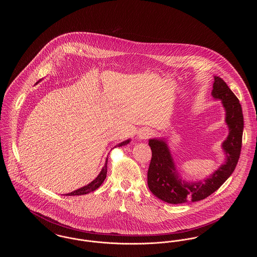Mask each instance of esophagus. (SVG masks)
<instances>
[{"label": "esophagus", "mask_w": 257, "mask_h": 257, "mask_svg": "<svg viewBox=\"0 0 257 257\" xmlns=\"http://www.w3.org/2000/svg\"><path fill=\"white\" fill-rule=\"evenodd\" d=\"M153 135V131L151 129H144L139 133V139L141 140H147L149 137Z\"/></svg>", "instance_id": "obj_1"}]
</instances>
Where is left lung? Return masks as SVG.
Segmentation results:
<instances>
[{"label": "left lung", "instance_id": "left-lung-1", "mask_svg": "<svg viewBox=\"0 0 257 257\" xmlns=\"http://www.w3.org/2000/svg\"><path fill=\"white\" fill-rule=\"evenodd\" d=\"M215 99L221 100L225 110V122L229 133L221 147L226 155L225 163L209 177L187 182L180 178L176 171L171 150L165 139H150L149 147L152 158L147 171V184L152 194L161 200L171 204H181L188 201H198L216 192L232 174L241 153L244 117L238 98L218 76L214 77L213 90Z\"/></svg>", "mask_w": 257, "mask_h": 257}]
</instances>
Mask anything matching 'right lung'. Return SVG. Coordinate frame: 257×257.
Masks as SVG:
<instances>
[{
    "label": "right lung",
    "instance_id": "1",
    "mask_svg": "<svg viewBox=\"0 0 257 257\" xmlns=\"http://www.w3.org/2000/svg\"><path fill=\"white\" fill-rule=\"evenodd\" d=\"M38 82H39V81H38ZM38 82H37V83H38ZM130 141H131V140L124 141L122 143L116 145L114 147H122V146H126V145H128V144L130 143ZM107 164H108V158L106 159L105 166L102 168V170L100 171V173L98 174L97 177H96L93 181H91L90 183L87 184L86 186H84L83 188H80V189L74 191L72 193L66 194V196H82V195H86V194H88V193H90V192L95 191L96 189H98V188L101 186V184L104 182V180H105V178H106V176H107Z\"/></svg>",
    "mask_w": 257,
    "mask_h": 257
}]
</instances>
